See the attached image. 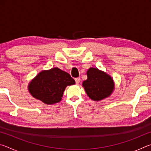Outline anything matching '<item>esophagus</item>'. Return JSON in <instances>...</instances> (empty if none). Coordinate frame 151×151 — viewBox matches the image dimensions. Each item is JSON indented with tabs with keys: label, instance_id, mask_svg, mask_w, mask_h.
Listing matches in <instances>:
<instances>
[{
	"label": "esophagus",
	"instance_id": "esophagus-1",
	"mask_svg": "<svg viewBox=\"0 0 151 151\" xmlns=\"http://www.w3.org/2000/svg\"><path fill=\"white\" fill-rule=\"evenodd\" d=\"M75 82H76V84H77V85L79 83H80V78H79V77L75 78Z\"/></svg>",
	"mask_w": 151,
	"mask_h": 151
}]
</instances>
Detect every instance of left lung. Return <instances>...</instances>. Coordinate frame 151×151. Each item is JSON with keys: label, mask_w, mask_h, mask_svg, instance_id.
Returning <instances> with one entry per match:
<instances>
[{"label": "left lung", "mask_w": 151, "mask_h": 151, "mask_svg": "<svg viewBox=\"0 0 151 151\" xmlns=\"http://www.w3.org/2000/svg\"><path fill=\"white\" fill-rule=\"evenodd\" d=\"M87 80L83 83L87 95L93 101H101L110 96L114 89L112 78L97 68H91L87 71Z\"/></svg>", "instance_id": "1"}]
</instances>
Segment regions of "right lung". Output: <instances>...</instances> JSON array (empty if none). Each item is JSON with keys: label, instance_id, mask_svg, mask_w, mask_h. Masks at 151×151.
Segmentation results:
<instances>
[{"label": "right lung", "instance_id": "right-lung-1", "mask_svg": "<svg viewBox=\"0 0 151 151\" xmlns=\"http://www.w3.org/2000/svg\"><path fill=\"white\" fill-rule=\"evenodd\" d=\"M74 84L75 81L69 74L56 67L40 72L30 83L29 90L38 100L52 104L59 103L66 86Z\"/></svg>", "mask_w": 151, "mask_h": 151}]
</instances>
